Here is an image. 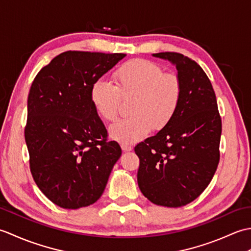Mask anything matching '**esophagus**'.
<instances>
[{
  "label": "esophagus",
  "mask_w": 251,
  "mask_h": 251,
  "mask_svg": "<svg viewBox=\"0 0 251 251\" xmlns=\"http://www.w3.org/2000/svg\"><path fill=\"white\" fill-rule=\"evenodd\" d=\"M121 148H122V150L124 151V152H129V151L132 150V147L129 146V145H126V143H122Z\"/></svg>",
  "instance_id": "esophagus-1"
}]
</instances>
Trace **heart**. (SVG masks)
I'll list each match as a JSON object with an SVG mask.
<instances>
[{
	"instance_id": "b5f03b06",
	"label": "heart",
	"mask_w": 251,
	"mask_h": 251,
	"mask_svg": "<svg viewBox=\"0 0 251 251\" xmlns=\"http://www.w3.org/2000/svg\"><path fill=\"white\" fill-rule=\"evenodd\" d=\"M115 85L98 78L90 86V101L97 114L108 122L116 120L122 98L134 97L131 116L110 127V135L122 143H135L153 128L162 130L172 123L182 100L183 87L178 74L164 72L157 63L132 59L113 73Z\"/></svg>"
}]
</instances>
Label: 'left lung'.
Segmentation results:
<instances>
[{"instance_id":"left-lung-1","label":"left lung","mask_w":251,"mask_h":251,"mask_svg":"<svg viewBox=\"0 0 251 251\" xmlns=\"http://www.w3.org/2000/svg\"><path fill=\"white\" fill-rule=\"evenodd\" d=\"M153 56L174 63L183 94L172 123L135 147L138 185L153 204L181 207L197 199L216 173L221 116L210 79L197 62L179 52Z\"/></svg>"}]
</instances>
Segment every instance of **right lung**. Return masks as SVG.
Wrapping results in <instances>:
<instances>
[{"label":"right lung","mask_w":251,"mask_h":251,"mask_svg":"<svg viewBox=\"0 0 251 251\" xmlns=\"http://www.w3.org/2000/svg\"><path fill=\"white\" fill-rule=\"evenodd\" d=\"M125 56L68 50L42 68L31 85L25 127L30 170L39 189L61 208L97 201L121 156L89 93Z\"/></svg>","instance_id":"add662e5"}]
</instances>
